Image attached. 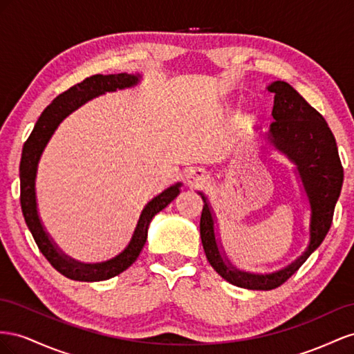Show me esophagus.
I'll return each instance as SVG.
<instances>
[{
  "label": "esophagus",
  "mask_w": 354,
  "mask_h": 354,
  "mask_svg": "<svg viewBox=\"0 0 354 354\" xmlns=\"http://www.w3.org/2000/svg\"><path fill=\"white\" fill-rule=\"evenodd\" d=\"M209 180V175L203 169H191L187 175V184L193 188L203 187Z\"/></svg>",
  "instance_id": "1"
}]
</instances>
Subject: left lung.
Wrapping results in <instances>:
<instances>
[{
	"instance_id": "1",
	"label": "left lung",
	"mask_w": 354,
	"mask_h": 354,
	"mask_svg": "<svg viewBox=\"0 0 354 354\" xmlns=\"http://www.w3.org/2000/svg\"><path fill=\"white\" fill-rule=\"evenodd\" d=\"M267 88L274 93L271 113L274 121L270 124L267 138L272 147L297 166L310 201L311 218L307 249L292 264L270 274H254L237 270L221 250L215 233L214 212L207 198L200 193L205 201L200 218V237L209 264L231 285L252 290H270L283 285L320 246L330 228L344 179L335 138L325 118L290 84L274 82Z\"/></svg>"
}]
</instances>
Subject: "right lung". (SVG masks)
<instances>
[{
	"label": "right lung",
	"mask_w": 354,
	"mask_h": 354,
	"mask_svg": "<svg viewBox=\"0 0 354 354\" xmlns=\"http://www.w3.org/2000/svg\"><path fill=\"white\" fill-rule=\"evenodd\" d=\"M139 74L133 75L126 73L109 75L96 74L68 88L66 92L55 97L53 102L43 111V114L37 120L34 130L24 145L19 171L20 206H22L25 222L29 231H31L38 249L41 250V254L46 257V259L60 272V274H64L71 280H108L127 270L136 261L140 250H142L145 245L151 219H153L160 210H163L170 201L179 194L180 183L169 187L163 193H160L153 200L148 201L147 206L140 212L133 236L130 239L126 249L113 259L97 262V264H84V262L75 261L65 255L64 252L56 246V243H53V240L50 239L41 224V219L38 216L35 197L37 166L39 157H41L47 142L55 133L57 126L60 124V121L68 117L73 111L86 104L90 99H93L99 95H104L105 92H115L117 88L135 86L139 82Z\"/></svg>",
	"instance_id": "right-lung-1"
}]
</instances>
